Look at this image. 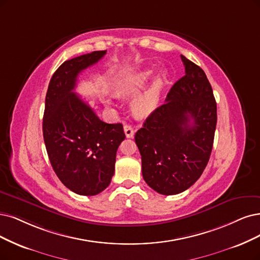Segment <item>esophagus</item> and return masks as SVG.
<instances>
[{"label": "esophagus", "instance_id": "1", "mask_svg": "<svg viewBox=\"0 0 260 260\" xmlns=\"http://www.w3.org/2000/svg\"><path fill=\"white\" fill-rule=\"evenodd\" d=\"M124 133H125V136L127 138H133L134 135H135V131L131 126V125H124Z\"/></svg>", "mask_w": 260, "mask_h": 260}]
</instances>
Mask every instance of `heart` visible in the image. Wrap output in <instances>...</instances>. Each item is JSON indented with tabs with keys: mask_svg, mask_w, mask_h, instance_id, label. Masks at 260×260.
Here are the masks:
<instances>
[{
	"mask_svg": "<svg viewBox=\"0 0 260 260\" xmlns=\"http://www.w3.org/2000/svg\"><path fill=\"white\" fill-rule=\"evenodd\" d=\"M156 66H150L147 69L138 71L128 75L122 79L115 88V94L118 96H133L136 95L148 84L156 73ZM168 81V74L160 72L155 77V79L132 102V109L138 118H146L152 112H154L160 105L161 94Z\"/></svg>",
	"mask_w": 260,
	"mask_h": 260,
	"instance_id": "obj_1",
	"label": "heart"
}]
</instances>
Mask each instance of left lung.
<instances>
[{
    "mask_svg": "<svg viewBox=\"0 0 260 260\" xmlns=\"http://www.w3.org/2000/svg\"><path fill=\"white\" fill-rule=\"evenodd\" d=\"M185 76L166 103L152 112L136 133L142 177L161 195H176L203 174L213 147L216 102L205 72L181 55Z\"/></svg>",
    "mask_w": 260,
    "mask_h": 260,
    "instance_id": "1",
    "label": "left lung"
}]
</instances>
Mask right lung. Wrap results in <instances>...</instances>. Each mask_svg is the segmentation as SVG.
<instances>
[{
  "label": "right lung",
  "instance_id": "1",
  "mask_svg": "<svg viewBox=\"0 0 260 260\" xmlns=\"http://www.w3.org/2000/svg\"><path fill=\"white\" fill-rule=\"evenodd\" d=\"M106 50L65 61L51 77L45 100L43 135L55 175L76 194L94 196L107 187L115 156L125 139L121 123L103 122L79 95L77 77L98 63Z\"/></svg>",
  "mask_w": 260,
  "mask_h": 260
}]
</instances>
